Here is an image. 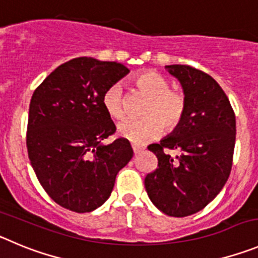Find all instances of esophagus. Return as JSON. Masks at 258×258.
Masks as SVG:
<instances>
[{
	"label": "esophagus",
	"instance_id": "1",
	"mask_svg": "<svg viewBox=\"0 0 258 258\" xmlns=\"http://www.w3.org/2000/svg\"><path fill=\"white\" fill-rule=\"evenodd\" d=\"M132 148H133V152L136 153V155H137V153H141L142 151L145 150V148H143V147H139V146H136V145L132 146Z\"/></svg>",
	"mask_w": 258,
	"mask_h": 258
}]
</instances>
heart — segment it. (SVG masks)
Here are the masks:
<instances>
[{
	"instance_id": "obj_1",
	"label": "heart",
	"mask_w": 258,
	"mask_h": 258,
	"mask_svg": "<svg viewBox=\"0 0 258 258\" xmlns=\"http://www.w3.org/2000/svg\"><path fill=\"white\" fill-rule=\"evenodd\" d=\"M139 91L148 96L142 110L143 117H126L117 125V133L136 145H145L165 131L175 129L186 111V98L183 92L171 89L169 80L153 70H147L134 78ZM102 105L111 119L124 116V92L119 83L108 87L102 96Z\"/></svg>"
}]
</instances>
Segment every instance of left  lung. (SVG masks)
Here are the masks:
<instances>
[{
  "mask_svg": "<svg viewBox=\"0 0 258 258\" xmlns=\"http://www.w3.org/2000/svg\"><path fill=\"white\" fill-rule=\"evenodd\" d=\"M183 87L186 111L180 124L148 146L158 167L145 185L152 203L169 216L201 211L216 197L229 178L235 146V115L225 92L206 73L189 65H167ZM165 149H175L172 158Z\"/></svg>",
  "mask_w": 258,
  "mask_h": 258,
  "instance_id": "left-lung-1",
  "label": "left lung"
}]
</instances>
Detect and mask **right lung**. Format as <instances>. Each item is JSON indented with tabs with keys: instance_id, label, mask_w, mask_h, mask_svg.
I'll use <instances>...</instances> for the list:
<instances>
[{
	"instance_id": "obj_1",
	"label": "right lung",
	"mask_w": 258,
	"mask_h": 258,
	"mask_svg": "<svg viewBox=\"0 0 258 258\" xmlns=\"http://www.w3.org/2000/svg\"><path fill=\"white\" fill-rule=\"evenodd\" d=\"M127 73L119 62L73 58L33 93L27 132L30 164L47 195L70 211L102 206L117 172L133 157L126 139L102 143L116 131L102 96Z\"/></svg>"
}]
</instances>
